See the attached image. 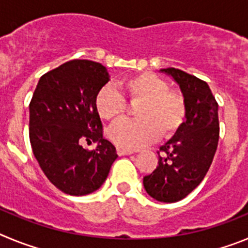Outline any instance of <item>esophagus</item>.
Returning <instances> with one entry per match:
<instances>
[{"label":"esophagus","instance_id":"esophagus-1","mask_svg":"<svg viewBox=\"0 0 248 248\" xmlns=\"http://www.w3.org/2000/svg\"><path fill=\"white\" fill-rule=\"evenodd\" d=\"M117 153L118 155H130L133 154V150H128V149H124V148H117Z\"/></svg>","mask_w":248,"mask_h":248}]
</instances>
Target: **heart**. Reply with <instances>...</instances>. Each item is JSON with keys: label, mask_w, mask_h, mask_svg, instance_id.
I'll list each match as a JSON object with an SVG mask.
<instances>
[{"label": "heart", "mask_w": 248, "mask_h": 248, "mask_svg": "<svg viewBox=\"0 0 248 248\" xmlns=\"http://www.w3.org/2000/svg\"><path fill=\"white\" fill-rule=\"evenodd\" d=\"M123 89L131 103H139L135 114L139 119H123L110 126L109 139L119 148H141L160 137L171 138L180 130L186 119V102L183 94L169 88V83L157 74L143 72L123 83ZM99 117L117 120L126 111V100L118 89L104 85L94 98Z\"/></svg>", "instance_id": "1"}]
</instances>
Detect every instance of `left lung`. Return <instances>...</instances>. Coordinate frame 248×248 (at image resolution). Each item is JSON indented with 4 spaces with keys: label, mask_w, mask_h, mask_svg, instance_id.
<instances>
[{
    "label": "left lung",
    "mask_w": 248,
    "mask_h": 248,
    "mask_svg": "<svg viewBox=\"0 0 248 248\" xmlns=\"http://www.w3.org/2000/svg\"><path fill=\"white\" fill-rule=\"evenodd\" d=\"M180 85L186 102V122L160 148L159 163L143 183L151 198L176 202L200 185L209 171L220 137L218 104L207 83L176 68L161 69Z\"/></svg>",
    "instance_id": "obj_1"
}]
</instances>
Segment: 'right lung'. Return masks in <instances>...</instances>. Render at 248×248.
<instances>
[{
	"label": "right lung",
	"mask_w": 248,
	"mask_h": 248,
	"mask_svg": "<svg viewBox=\"0 0 248 248\" xmlns=\"http://www.w3.org/2000/svg\"><path fill=\"white\" fill-rule=\"evenodd\" d=\"M108 82L104 65L73 59L43 74L31 99V146L48 180L64 194L82 196L99 189L118 157L115 146L103 138L94 107ZM84 141L98 142L97 149H84Z\"/></svg>",
	"instance_id": "add662e5"
}]
</instances>
